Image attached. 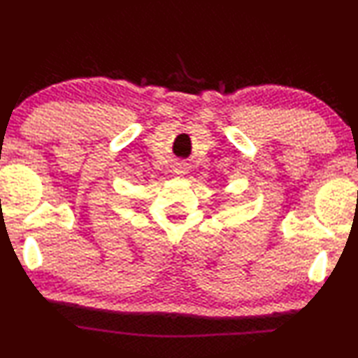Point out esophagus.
I'll return each mask as SVG.
<instances>
[{"mask_svg": "<svg viewBox=\"0 0 358 358\" xmlns=\"http://www.w3.org/2000/svg\"><path fill=\"white\" fill-rule=\"evenodd\" d=\"M174 173L176 174H185V173H187V164H185V163H178V164H176Z\"/></svg>", "mask_w": 358, "mask_h": 358, "instance_id": "esophagus-1", "label": "esophagus"}]
</instances>
